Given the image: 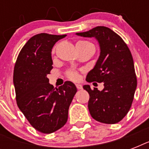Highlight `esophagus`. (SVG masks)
<instances>
[{
  "label": "esophagus",
  "mask_w": 149,
  "mask_h": 149,
  "mask_svg": "<svg viewBox=\"0 0 149 149\" xmlns=\"http://www.w3.org/2000/svg\"><path fill=\"white\" fill-rule=\"evenodd\" d=\"M76 86H77V88L78 89V90H82V89H83V86H82V85H80V84H77Z\"/></svg>",
  "instance_id": "obj_1"
}]
</instances>
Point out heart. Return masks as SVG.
<instances>
[{
  "label": "heart",
  "instance_id": "obj_1",
  "mask_svg": "<svg viewBox=\"0 0 149 149\" xmlns=\"http://www.w3.org/2000/svg\"><path fill=\"white\" fill-rule=\"evenodd\" d=\"M77 44H78V45H84V46H87V47H93L95 49L94 45H93L92 42H89V41H79V42H77ZM55 52H56V47H54L53 49H52V54L54 55V54H55ZM66 77H67L70 79H71V80L77 81V80H78L79 78V72L77 71V70H69V71L66 72Z\"/></svg>",
  "mask_w": 149,
  "mask_h": 149
}]
</instances>
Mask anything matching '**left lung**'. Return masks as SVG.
<instances>
[{
    "instance_id": "1",
    "label": "left lung",
    "mask_w": 149,
    "mask_h": 149,
    "mask_svg": "<svg viewBox=\"0 0 149 149\" xmlns=\"http://www.w3.org/2000/svg\"><path fill=\"white\" fill-rule=\"evenodd\" d=\"M77 35L95 37L100 47L99 58L86 80L104 83V90L100 91L96 87L92 90L89 85L84 86L90 94L91 115L104 124L118 123L128 113L137 87L131 51L121 37L107 27L97 26Z\"/></svg>"
}]
</instances>
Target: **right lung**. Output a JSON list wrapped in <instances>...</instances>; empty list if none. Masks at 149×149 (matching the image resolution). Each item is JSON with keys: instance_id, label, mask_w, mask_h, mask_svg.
I'll return each instance as SVG.
<instances>
[{"instance_id": "1", "label": "right lung", "mask_w": 149, "mask_h": 149, "mask_svg": "<svg viewBox=\"0 0 149 149\" xmlns=\"http://www.w3.org/2000/svg\"><path fill=\"white\" fill-rule=\"evenodd\" d=\"M65 36L41 33L31 37L20 51L14 69L17 107L30 125L44 134L52 133L65 125L77 91L70 81L54 88L47 78L53 68L52 49Z\"/></svg>"}]
</instances>
